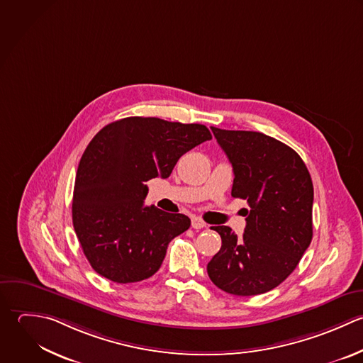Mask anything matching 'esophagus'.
<instances>
[{
	"instance_id": "1",
	"label": "esophagus",
	"mask_w": 363,
	"mask_h": 363,
	"mask_svg": "<svg viewBox=\"0 0 363 363\" xmlns=\"http://www.w3.org/2000/svg\"><path fill=\"white\" fill-rule=\"evenodd\" d=\"M205 226H206V223L199 216H194L192 218V228L194 229H203Z\"/></svg>"
}]
</instances>
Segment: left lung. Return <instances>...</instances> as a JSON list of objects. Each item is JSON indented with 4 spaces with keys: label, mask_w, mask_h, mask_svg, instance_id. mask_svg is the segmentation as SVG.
<instances>
[{
    "label": "left lung",
    "mask_w": 363,
    "mask_h": 363,
    "mask_svg": "<svg viewBox=\"0 0 363 363\" xmlns=\"http://www.w3.org/2000/svg\"><path fill=\"white\" fill-rule=\"evenodd\" d=\"M211 128L233 167L232 196L247 201L250 211L240 238L229 226H213L222 247L208 274L229 294H263L294 272L311 243V175L301 157L273 137Z\"/></svg>",
    "instance_id": "left-lung-1"
}]
</instances>
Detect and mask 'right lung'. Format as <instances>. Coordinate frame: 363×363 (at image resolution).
<instances>
[{
  "label": "right lung",
  "mask_w": 363,
  "mask_h": 363,
  "mask_svg": "<svg viewBox=\"0 0 363 363\" xmlns=\"http://www.w3.org/2000/svg\"><path fill=\"white\" fill-rule=\"evenodd\" d=\"M211 138L203 124L157 117L121 118L93 137L79 162L72 219L96 273L127 284L158 272L168 243L191 219L144 206L145 184L168 178L185 152Z\"/></svg>",
  "instance_id": "add662e5"
}]
</instances>
